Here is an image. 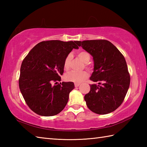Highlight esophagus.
Returning <instances> with one entry per match:
<instances>
[{
	"label": "esophagus",
	"instance_id": "obj_1",
	"mask_svg": "<svg viewBox=\"0 0 147 147\" xmlns=\"http://www.w3.org/2000/svg\"><path fill=\"white\" fill-rule=\"evenodd\" d=\"M80 85V83H74V86H75V87H78V86H79Z\"/></svg>",
	"mask_w": 147,
	"mask_h": 147
}]
</instances>
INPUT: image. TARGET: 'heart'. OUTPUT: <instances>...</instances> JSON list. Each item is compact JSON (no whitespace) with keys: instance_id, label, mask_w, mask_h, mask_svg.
Masks as SVG:
<instances>
[{"instance_id":"heart-1","label":"heart","mask_w":147,"mask_h":147,"mask_svg":"<svg viewBox=\"0 0 147 147\" xmlns=\"http://www.w3.org/2000/svg\"><path fill=\"white\" fill-rule=\"evenodd\" d=\"M78 57L81 59L83 62H85V67L88 69H91L92 66L88 63L90 59H91V55L89 52L85 51H82L78 52L77 54ZM71 55L70 54L67 55L64 60L63 62V67L65 71H68L70 69L71 61ZM88 78V73L86 71L82 72H74L71 71L65 74L64 79L67 82H74L76 83H80L83 82L84 80H86Z\"/></svg>"}]
</instances>
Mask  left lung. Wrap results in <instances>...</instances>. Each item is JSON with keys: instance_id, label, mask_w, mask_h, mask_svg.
Returning a JSON list of instances; mask_svg holds the SVG:
<instances>
[{"instance_id": "left-lung-1", "label": "left lung", "mask_w": 147, "mask_h": 147, "mask_svg": "<svg viewBox=\"0 0 147 147\" xmlns=\"http://www.w3.org/2000/svg\"><path fill=\"white\" fill-rule=\"evenodd\" d=\"M93 56L94 71L90 80L98 82L90 85L85 100L90 111L98 114L114 111L123 102L130 84L125 58L111 42L106 40L76 41Z\"/></svg>"}]
</instances>
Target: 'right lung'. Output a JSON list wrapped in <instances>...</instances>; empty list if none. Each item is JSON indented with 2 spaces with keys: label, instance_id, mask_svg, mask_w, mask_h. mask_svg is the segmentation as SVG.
Returning a JSON list of instances; mask_svg holds the SVG:
<instances>
[{
  "label": "right lung",
  "instance_id": "add662e5",
  "mask_svg": "<svg viewBox=\"0 0 147 147\" xmlns=\"http://www.w3.org/2000/svg\"><path fill=\"white\" fill-rule=\"evenodd\" d=\"M76 41L47 40L38 43L23 59L19 86L31 110L42 116H53L63 110L69 94L74 88L73 82H62L63 62ZM52 82H55L54 86Z\"/></svg>",
  "mask_w": 147,
  "mask_h": 147
}]
</instances>
